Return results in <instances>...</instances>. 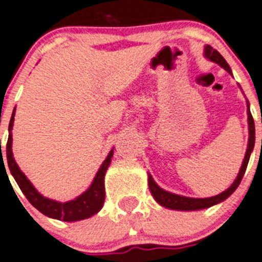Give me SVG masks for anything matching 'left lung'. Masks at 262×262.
Wrapping results in <instances>:
<instances>
[{"label": "left lung", "mask_w": 262, "mask_h": 262, "mask_svg": "<svg viewBox=\"0 0 262 262\" xmlns=\"http://www.w3.org/2000/svg\"><path fill=\"white\" fill-rule=\"evenodd\" d=\"M205 57L207 60L213 61V62L218 63L226 72L231 73V68L228 67V63L226 62V60L223 58V56L219 53L216 49H214L213 47L206 46L205 47ZM247 114H248V128H249V138H248V146H247V151L244 160H243V164L240 167V171L237 173L236 179L231 187L227 188L225 192H222L221 194L213 195V197H207V199H192V197H185V195H179L175 193L167 192V190L162 189V188L158 185L154 181L152 176L150 173L148 175V189L151 192L152 197L155 199V201L158 202L162 206L167 207V209H172V210H184V211H192V210H202V209H207V207L213 206V205L219 204V202L225 201L227 197H230L232 193L236 190V188L239 187L240 181H242L243 176L246 173L247 166H248L249 157H251V152L254 147V121L253 117H252L251 111H249V102L247 100Z\"/></svg>", "instance_id": "left-lung-1"}]
</instances>
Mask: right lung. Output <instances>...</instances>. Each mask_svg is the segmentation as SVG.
Returning <instances> with one entry per match:
<instances>
[{
  "label": "right lung",
  "mask_w": 262,
  "mask_h": 262,
  "mask_svg": "<svg viewBox=\"0 0 262 262\" xmlns=\"http://www.w3.org/2000/svg\"><path fill=\"white\" fill-rule=\"evenodd\" d=\"M14 116H15V108L11 115L10 124H9V138L8 145H6V158H8V166L10 169V173L15 179L16 184L19 185L20 190L26 195V199L30 201L32 206H35L40 213L49 218L58 219V221H65V222H75L93 216L94 214L98 213L103 207L105 199L104 190V175L107 172V168L111 164V158L114 157V150H111L108 157L103 162L99 171L96 172V176L94 178L93 183L89 187L86 192L78 195L77 199L72 200L68 202H58L55 200L47 199L44 195L40 194L36 190V188L28 180L27 176L20 171V168L16 164L15 159L13 157V150H11V143H13V136H11V129L14 125ZM2 158V150H1ZM1 167H5L4 158H2ZM6 172V169H5ZM8 175V173H6Z\"/></svg>",
  "instance_id": "1"
}]
</instances>
